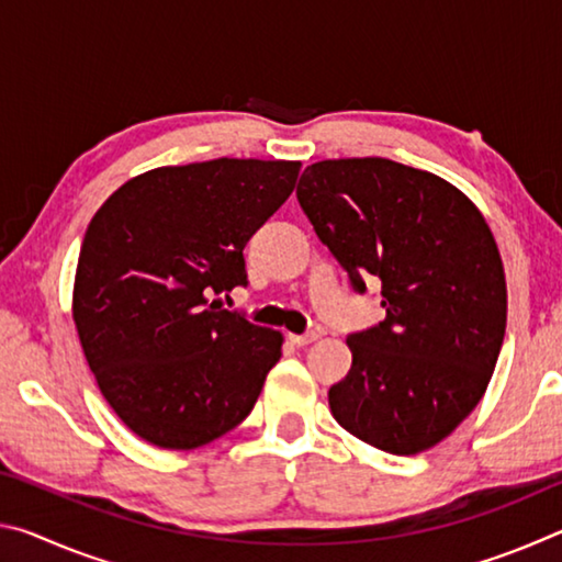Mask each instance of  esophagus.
<instances>
[{"instance_id": "esophagus-1", "label": "esophagus", "mask_w": 562, "mask_h": 562, "mask_svg": "<svg viewBox=\"0 0 562 562\" xmlns=\"http://www.w3.org/2000/svg\"><path fill=\"white\" fill-rule=\"evenodd\" d=\"M319 337L315 335V331H310V335H290V341L294 347H307L312 345V341H317Z\"/></svg>"}]
</instances>
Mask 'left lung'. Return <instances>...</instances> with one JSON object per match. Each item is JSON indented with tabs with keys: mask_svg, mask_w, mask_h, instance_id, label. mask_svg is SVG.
Returning <instances> with one entry per match:
<instances>
[{
	"mask_svg": "<svg viewBox=\"0 0 562 562\" xmlns=\"http://www.w3.org/2000/svg\"><path fill=\"white\" fill-rule=\"evenodd\" d=\"M297 201L349 272L382 280L386 319L351 335V369L329 389L341 429L414 456L479 406L506 335V272L486 217L449 180L389 158L304 168Z\"/></svg>",
	"mask_w": 562,
	"mask_h": 562,
	"instance_id": "left-lung-1",
	"label": "left lung"
}]
</instances>
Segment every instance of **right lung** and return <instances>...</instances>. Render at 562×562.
<instances>
[{"mask_svg": "<svg viewBox=\"0 0 562 562\" xmlns=\"http://www.w3.org/2000/svg\"><path fill=\"white\" fill-rule=\"evenodd\" d=\"M300 160L160 166L113 190L83 235L74 325L103 398L140 439L190 451L252 412L282 357L278 329L221 310L243 250L288 201Z\"/></svg>", "mask_w": 562, "mask_h": 562, "instance_id": "right-lung-1", "label": "right lung"}]
</instances>
